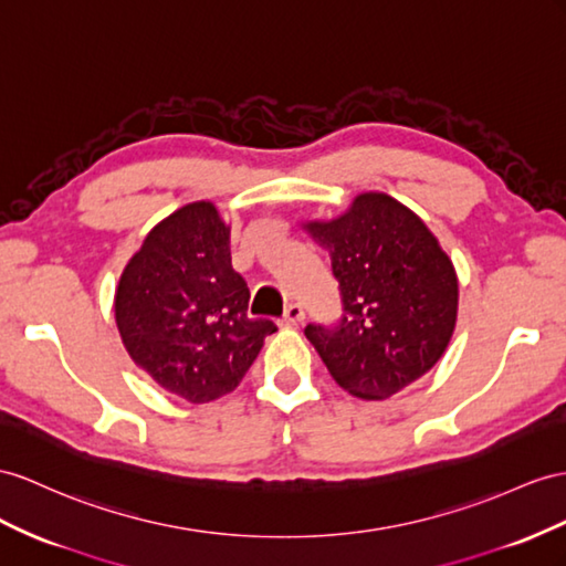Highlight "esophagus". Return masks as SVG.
<instances>
[{
  "instance_id": "obj_1",
  "label": "esophagus",
  "mask_w": 566,
  "mask_h": 566,
  "mask_svg": "<svg viewBox=\"0 0 566 566\" xmlns=\"http://www.w3.org/2000/svg\"><path fill=\"white\" fill-rule=\"evenodd\" d=\"M303 317H306V313H303L298 303H289L284 315H282V323L284 325H298V323H303Z\"/></svg>"
}]
</instances>
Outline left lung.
Instances as JSON below:
<instances>
[{"mask_svg":"<svg viewBox=\"0 0 566 566\" xmlns=\"http://www.w3.org/2000/svg\"><path fill=\"white\" fill-rule=\"evenodd\" d=\"M339 284L342 315L308 323L332 378L360 399H385L444 354L457 323L452 260L428 227L385 193H364L332 222H311Z\"/></svg>","mask_w":566,"mask_h":566,"instance_id":"1","label":"left lung"}]
</instances>
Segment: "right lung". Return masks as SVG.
Segmentation results:
<instances>
[{"label":"right lung","mask_w":566,"mask_h":566,"mask_svg":"<svg viewBox=\"0 0 566 566\" xmlns=\"http://www.w3.org/2000/svg\"><path fill=\"white\" fill-rule=\"evenodd\" d=\"M249 284L231 268L229 229L212 202L159 222L126 265L114 315L126 352L191 403L234 389L274 323L249 315Z\"/></svg>","instance_id":"right-lung-1"}]
</instances>
